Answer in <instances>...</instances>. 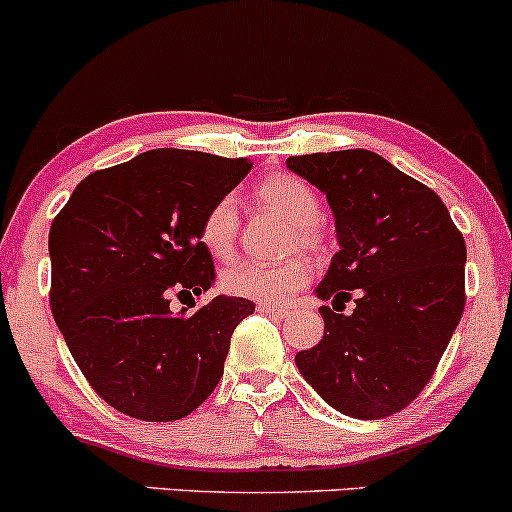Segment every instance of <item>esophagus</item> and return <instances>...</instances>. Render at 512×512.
Returning <instances> with one entry per match:
<instances>
[{
	"instance_id": "34e87169",
	"label": "esophagus",
	"mask_w": 512,
	"mask_h": 512,
	"mask_svg": "<svg viewBox=\"0 0 512 512\" xmlns=\"http://www.w3.org/2000/svg\"><path fill=\"white\" fill-rule=\"evenodd\" d=\"M257 311L267 313V316H274V318H286V316H289V308L279 306V303H260V306H257Z\"/></svg>"
}]
</instances>
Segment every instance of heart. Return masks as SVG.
<instances>
[{
  "instance_id": "1",
  "label": "heart",
  "mask_w": 512,
  "mask_h": 512,
  "mask_svg": "<svg viewBox=\"0 0 512 512\" xmlns=\"http://www.w3.org/2000/svg\"><path fill=\"white\" fill-rule=\"evenodd\" d=\"M257 199L274 209L294 226L296 243L313 247L318 243L316 221L320 216L318 194L296 174H272L257 184ZM238 204L233 196H218L199 223V240L216 260L233 255L238 238ZM311 277V269L299 257L286 262H238L223 272L221 284L228 294L243 299L286 301Z\"/></svg>"
}]
</instances>
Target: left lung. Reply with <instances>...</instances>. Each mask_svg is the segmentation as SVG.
<instances>
[{
	"label": "left lung",
	"instance_id": "8db88e82",
	"mask_svg": "<svg viewBox=\"0 0 512 512\" xmlns=\"http://www.w3.org/2000/svg\"><path fill=\"white\" fill-rule=\"evenodd\" d=\"M286 167L325 194L340 245L316 289L333 299V308L320 306L323 340L299 352L296 367L350 418L403 411L464 313L462 233L440 196L372 150L289 157ZM352 295L356 308L342 314Z\"/></svg>",
	"mask_w": 512,
	"mask_h": 512
}]
</instances>
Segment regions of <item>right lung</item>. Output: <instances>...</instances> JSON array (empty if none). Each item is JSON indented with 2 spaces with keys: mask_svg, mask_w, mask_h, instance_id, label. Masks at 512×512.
Returning a JSON list of instances; mask_svg holds the SVG:
<instances>
[{
  "mask_svg": "<svg viewBox=\"0 0 512 512\" xmlns=\"http://www.w3.org/2000/svg\"><path fill=\"white\" fill-rule=\"evenodd\" d=\"M245 157L160 148L77 184L48 235L50 308L84 379L148 423L189 415L216 389L230 335L255 303L216 296L187 316L170 299L211 289L206 209L250 172Z\"/></svg>",
  "mask_w": 512,
  "mask_h": 512,
  "instance_id": "1",
  "label": "right lung"
}]
</instances>
